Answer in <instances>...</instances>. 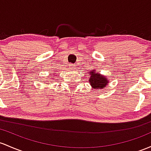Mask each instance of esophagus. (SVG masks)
Segmentation results:
<instances>
[{"mask_svg":"<svg viewBox=\"0 0 151 151\" xmlns=\"http://www.w3.org/2000/svg\"><path fill=\"white\" fill-rule=\"evenodd\" d=\"M69 67H70L72 69H76V65H74V64H69Z\"/></svg>","mask_w":151,"mask_h":151,"instance_id":"esophagus-1","label":"esophagus"}]
</instances>
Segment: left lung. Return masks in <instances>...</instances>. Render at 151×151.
<instances>
[{"label":"left lung","instance_id":"1","mask_svg":"<svg viewBox=\"0 0 151 151\" xmlns=\"http://www.w3.org/2000/svg\"><path fill=\"white\" fill-rule=\"evenodd\" d=\"M89 75L90 76H89V83L90 84L91 87L94 89H104L110 82L106 76L102 75L100 73L95 72L94 70L89 72Z\"/></svg>","mask_w":151,"mask_h":151}]
</instances>
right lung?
<instances>
[{
	"mask_svg": "<svg viewBox=\"0 0 151 151\" xmlns=\"http://www.w3.org/2000/svg\"><path fill=\"white\" fill-rule=\"evenodd\" d=\"M44 82H46V81H44ZM46 84H48V82H47V83H46Z\"/></svg>",
	"mask_w": 151,
	"mask_h": 151,
	"instance_id": "1",
	"label": "right lung"
}]
</instances>
